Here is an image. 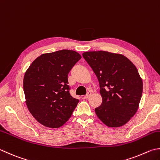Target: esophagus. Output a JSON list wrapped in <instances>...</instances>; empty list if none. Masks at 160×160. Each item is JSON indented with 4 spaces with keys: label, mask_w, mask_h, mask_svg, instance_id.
<instances>
[{
    "label": "esophagus",
    "mask_w": 160,
    "mask_h": 160,
    "mask_svg": "<svg viewBox=\"0 0 160 160\" xmlns=\"http://www.w3.org/2000/svg\"><path fill=\"white\" fill-rule=\"evenodd\" d=\"M91 94H92L91 92H88L87 93V94H86L85 96H84V98H85V99H88V98H89V97H90V95H91Z\"/></svg>",
    "instance_id": "34e87169"
}]
</instances>
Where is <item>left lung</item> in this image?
<instances>
[{
	"instance_id": "obj_1",
	"label": "left lung",
	"mask_w": 160,
	"mask_h": 160,
	"mask_svg": "<svg viewBox=\"0 0 160 160\" xmlns=\"http://www.w3.org/2000/svg\"><path fill=\"white\" fill-rule=\"evenodd\" d=\"M83 57L99 83L102 103L95 111L110 128L125 125L136 113L143 92V81L133 63L125 56L104 51L86 52Z\"/></svg>"
}]
</instances>
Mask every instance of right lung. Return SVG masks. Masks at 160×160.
I'll return each mask as SVG.
<instances>
[{
	"label": "right lung",
	"mask_w": 160,
	"mask_h": 160,
	"mask_svg": "<svg viewBox=\"0 0 160 160\" xmlns=\"http://www.w3.org/2000/svg\"><path fill=\"white\" fill-rule=\"evenodd\" d=\"M81 58L80 54L72 50L43 53L26 71L23 91L26 106L45 127H61L77 106L79 100L69 92L68 75Z\"/></svg>",
	"instance_id": "1"
}]
</instances>
